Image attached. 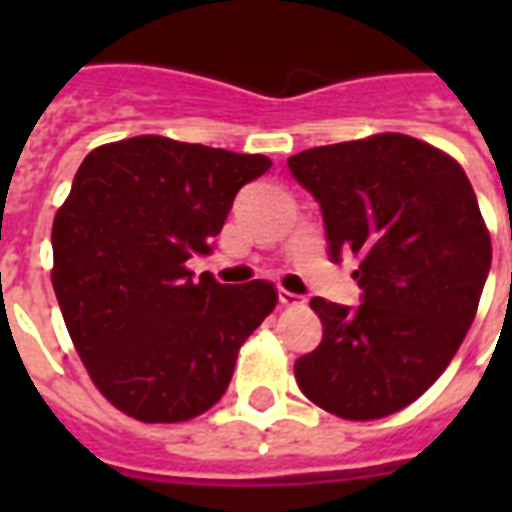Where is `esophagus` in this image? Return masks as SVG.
<instances>
[{
    "instance_id": "obj_1",
    "label": "esophagus",
    "mask_w": 512,
    "mask_h": 512,
    "mask_svg": "<svg viewBox=\"0 0 512 512\" xmlns=\"http://www.w3.org/2000/svg\"><path fill=\"white\" fill-rule=\"evenodd\" d=\"M279 303L281 305H297V303H303V297L295 295V292H287V289H279Z\"/></svg>"
}]
</instances>
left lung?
I'll return each instance as SVG.
<instances>
[{"instance_id":"obj_1","label":"left lung","mask_w":512,"mask_h":512,"mask_svg":"<svg viewBox=\"0 0 512 512\" xmlns=\"http://www.w3.org/2000/svg\"><path fill=\"white\" fill-rule=\"evenodd\" d=\"M289 172L319 201L329 257H358L361 305L311 308L319 348L295 361L297 385L342 420L404 409L444 374L476 319L492 241L468 175L409 135L308 148Z\"/></svg>"}]
</instances>
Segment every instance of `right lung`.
<instances>
[{
  "instance_id": "obj_1",
  "label": "right lung",
  "mask_w": 512,
  "mask_h": 512,
  "mask_svg": "<svg viewBox=\"0 0 512 512\" xmlns=\"http://www.w3.org/2000/svg\"><path fill=\"white\" fill-rule=\"evenodd\" d=\"M268 170V156L140 135L76 172L52 223V287L92 382L124 414L183 422L223 398L279 297L185 263L212 252L236 193Z\"/></svg>"
}]
</instances>
